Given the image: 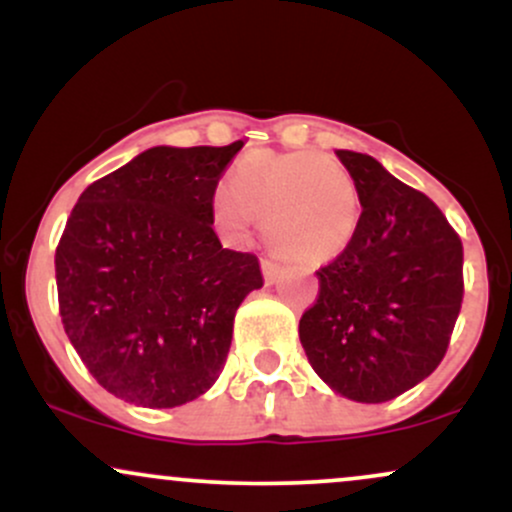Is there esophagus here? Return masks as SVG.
Returning <instances> with one entry per match:
<instances>
[{"label": "esophagus", "instance_id": "obj_1", "mask_svg": "<svg viewBox=\"0 0 512 512\" xmlns=\"http://www.w3.org/2000/svg\"><path fill=\"white\" fill-rule=\"evenodd\" d=\"M262 274H264V281H267V284H274L276 281V276L281 274V264L276 262V260H272V257H262Z\"/></svg>", "mask_w": 512, "mask_h": 512}]
</instances>
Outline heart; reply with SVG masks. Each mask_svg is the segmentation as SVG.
<instances>
[{
    "label": "heart",
    "instance_id": "b5f03b06",
    "mask_svg": "<svg viewBox=\"0 0 512 512\" xmlns=\"http://www.w3.org/2000/svg\"><path fill=\"white\" fill-rule=\"evenodd\" d=\"M216 219L233 233L260 221L281 255L322 264L349 248L361 221V199L351 173L315 151L245 156L228 187L216 192Z\"/></svg>",
    "mask_w": 512,
    "mask_h": 512
}]
</instances>
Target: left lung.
Instances as JSON below:
<instances>
[{
    "mask_svg": "<svg viewBox=\"0 0 512 512\" xmlns=\"http://www.w3.org/2000/svg\"><path fill=\"white\" fill-rule=\"evenodd\" d=\"M361 199L351 245L317 269L298 325L310 366L339 395L378 404L428 378L464 296L462 240L424 192L375 158L337 151Z\"/></svg>",
    "mask_w": 512,
    "mask_h": 512,
    "instance_id": "obj_1",
    "label": "left lung"
}]
</instances>
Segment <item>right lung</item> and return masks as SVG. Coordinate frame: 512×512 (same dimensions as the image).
Segmentation results:
<instances>
[{
	"instance_id": "1",
	"label": "right lung",
	"mask_w": 512,
	"mask_h": 512,
	"mask_svg": "<svg viewBox=\"0 0 512 512\" xmlns=\"http://www.w3.org/2000/svg\"><path fill=\"white\" fill-rule=\"evenodd\" d=\"M243 142L154 146L81 192L57 243L64 332L88 373L137 407L192 402L219 378L233 317L262 286L223 248L214 195Z\"/></svg>"
}]
</instances>
